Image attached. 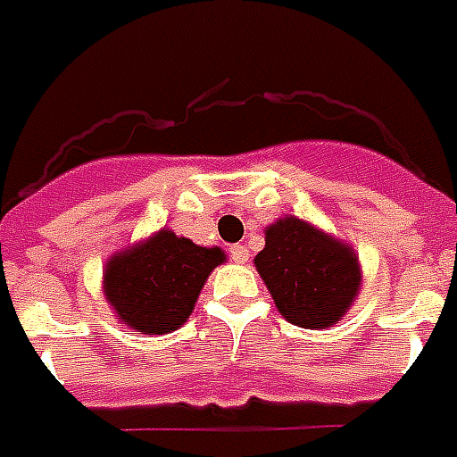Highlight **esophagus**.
<instances>
[{"mask_svg":"<svg viewBox=\"0 0 457 457\" xmlns=\"http://www.w3.org/2000/svg\"><path fill=\"white\" fill-rule=\"evenodd\" d=\"M228 253H231L233 262H245V260H248V248H245V245H231Z\"/></svg>","mask_w":457,"mask_h":457,"instance_id":"34e87169","label":"esophagus"}]
</instances>
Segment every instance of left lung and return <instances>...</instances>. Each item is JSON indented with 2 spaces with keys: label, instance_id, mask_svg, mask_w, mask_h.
<instances>
[{
  "label": "left lung",
  "instance_id": "1",
  "mask_svg": "<svg viewBox=\"0 0 457 457\" xmlns=\"http://www.w3.org/2000/svg\"><path fill=\"white\" fill-rule=\"evenodd\" d=\"M255 267L279 313L306 330L337 325L361 287L354 250L296 216L267 226Z\"/></svg>",
  "mask_w": 457,
  "mask_h": 457
}]
</instances>
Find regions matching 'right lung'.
I'll list each match as a JSON object with an SVG mask.
<instances>
[{"label": "right lung", "mask_w": 457, "mask_h": 457, "mask_svg": "<svg viewBox=\"0 0 457 457\" xmlns=\"http://www.w3.org/2000/svg\"><path fill=\"white\" fill-rule=\"evenodd\" d=\"M224 260L221 248H202L161 228L108 260L103 294L127 328L166 335L190 318L204 281Z\"/></svg>", "instance_id": "add662e5"}]
</instances>
